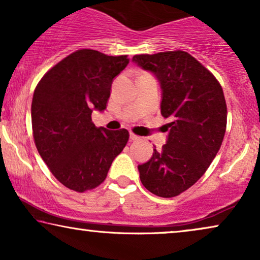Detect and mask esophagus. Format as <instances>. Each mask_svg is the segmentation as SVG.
Returning <instances> with one entry per match:
<instances>
[{
    "instance_id": "1",
    "label": "esophagus",
    "mask_w": 260,
    "mask_h": 260,
    "mask_svg": "<svg viewBox=\"0 0 260 260\" xmlns=\"http://www.w3.org/2000/svg\"><path fill=\"white\" fill-rule=\"evenodd\" d=\"M130 140L131 141H137V140H140V136H137V135L134 134V133H130Z\"/></svg>"
}]
</instances>
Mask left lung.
Segmentation results:
<instances>
[{"label": "left lung", "mask_w": 260, "mask_h": 260, "mask_svg": "<svg viewBox=\"0 0 260 260\" xmlns=\"http://www.w3.org/2000/svg\"><path fill=\"white\" fill-rule=\"evenodd\" d=\"M133 60L157 77L162 87L161 115L169 118L162 150L138 166L150 193L174 198L206 173L225 136L227 106L218 79L184 51L137 54Z\"/></svg>", "instance_id": "1"}]
</instances>
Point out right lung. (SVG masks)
<instances>
[{"mask_svg": "<svg viewBox=\"0 0 260 260\" xmlns=\"http://www.w3.org/2000/svg\"><path fill=\"white\" fill-rule=\"evenodd\" d=\"M127 55L78 49L45 73L31 101V129L39 154L56 180L84 193L104 182L129 141V131L92 123V111L106 109L113 78Z\"/></svg>", "mask_w": 260, "mask_h": 260, "instance_id": "right-lung-1", "label": "right lung"}]
</instances>
